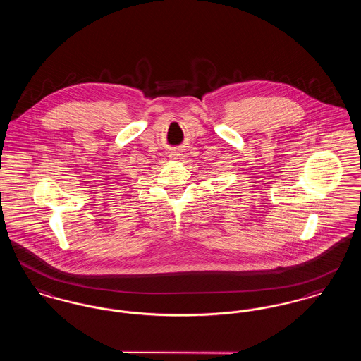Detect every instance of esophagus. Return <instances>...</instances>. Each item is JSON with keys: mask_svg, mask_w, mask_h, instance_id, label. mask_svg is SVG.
Listing matches in <instances>:
<instances>
[{"mask_svg": "<svg viewBox=\"0 0 361 361\" xmlns=\"http://www.w3.org/2000/svg\"><path fill=\"white\" fill-rule=\"evenodd\" d=\"M171 158L174 159V161H181V159L184 158V154H181V153H173V154H171Z\"/></svg>", "mask_w": 361, "mask_h": 361, "instance_id": "obj_1", "label": "esophagus"}]
</instances>
